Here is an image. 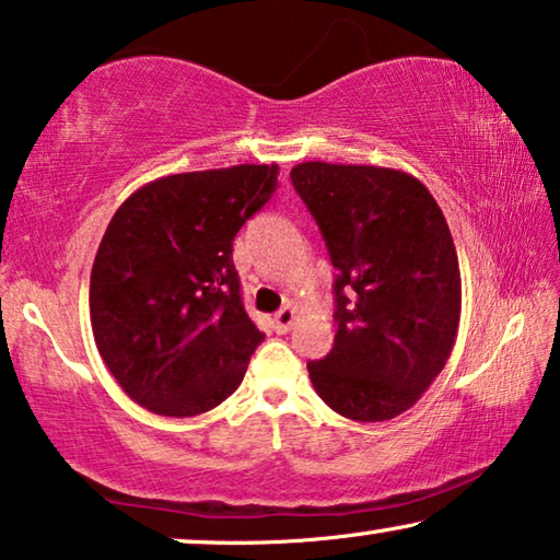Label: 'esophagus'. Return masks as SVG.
I'll list each match as a JSON object with an SVG mask.
<instances>
[{
  "label": "esophagus",
  "mask_w": 560,
  "mask_h": 560,
  "mask_svg": "<svg viewBox=\"0 0 560 560\" xmlns=\"http://www.w3.org/2000/svg\"><path fill=\"white\" fill-rule=\"evenodd\" d=\"M294 322H296V312L291 310V306H283V310L277 312V317H273V329H277L279 335H283L294 327Z\"/></svg>",
  "instance_id": "obj_1"
}]
</instances>
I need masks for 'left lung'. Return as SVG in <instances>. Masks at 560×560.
Here are the masks:
<instances>
[{"label": "left lung", "instance_id": "left-lung-1", "mask_svg": "<svg viewBox=\"0 0 560 560\" xmlns=\"http://www.w3.org/2000/svg\"><path fill=\"white\" fill-rule=\"evenodd\" d=\"M317 220L335 279V345L306 362L314 390L345 419L408 411L452 355L462 314L454 238L408 172L302 162L291 170Z\"/></svg>", "mask_w": 560, "mask_h": 560}]
</instances>
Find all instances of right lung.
Masks as SVG:
<instances>
[{"label":"right lung","mask_w":560,"mask_h":560,"mask_svg":"<svg viewBox=\"0 0 560 560\" xmlns=\"http://www.w3.org/2000/svg\"><path fill=\"white\" fill-rule=\"evenodd\" d=\"M277 187L279 164L183 172L114 212L91 271V325L147 411L187 419L241 385L264 332L243 310L233 238Z\"/></svg>","instance_id":"add662e5"}]
</instances>
